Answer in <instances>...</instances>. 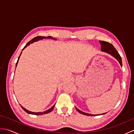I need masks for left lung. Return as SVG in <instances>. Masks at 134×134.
I'll return each instance as SVG.
<instances>
[{"label":"left lung","instance_id":"1","mask_svg":"<svg viewBox=\"0 0 134 134\" xmlns=\"http://www.w3.org/2000/svg\"><path fill=\"white\" fill-rule=\"evenodd\" d=\"M99 43L101 44V51H102V52H106L108 54H109L111 56H112L113 58H115L119 62L120 65L122 67V61H121V56L119 55V53L115 49V48L113 46V45L109 43V42H106V41H99ZM76 108V109L78 111L79 113H81V114H83L84 115H87V116H96V115H104L107 113H102V114L100 115H92V114H89V113H87L82 112V111L79 110L78 108Z\"/></svg>","mask_w":134,"mask_h":134}]
</instances>
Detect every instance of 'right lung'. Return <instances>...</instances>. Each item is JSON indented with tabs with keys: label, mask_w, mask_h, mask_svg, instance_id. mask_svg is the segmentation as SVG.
<instances>
[{
	"label": "right lung",
	"mask_w": 134,
	"mask_h": 134,
	"mask_svg": "<svg viewBox=\"0 0 134 134\" xmlns=\"http://www.w3.org/2000/svg\"><path fill=\"white\" fill-rule=\"evenodd\" d=\"M45 38H50V39H53V40H56V38H53L52 37H51V36H48V37L37 36V37H35L34 38H33L32 40H30V41L28 42L26 44V45H25V46L24 47V48H23V49H22V51H23V50L25 49V48H26L27 46H29V45L30 44H32V43H33V42H36V41H39V40H41L45 39ZM22 52H21V54H20L19 56L18 57V60H17V62H16V67L17 66V64H18V61H19V59L20 56H21V55ZM55 104L54 105H53V106H52V107H51V108H50V109H48V110H45V111H44V112H30V111H29V110H27L26 109H25V108H24L23 107L21 106V107H22V109H24V110L25 111V112H26V113H29V114H32V115H41L47 114V113H49V112H51V111H52V110L53 109V108H54V107H55Z\"/></svg>",
	"instance_id": "1"
}]
</instances>
